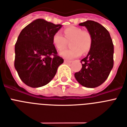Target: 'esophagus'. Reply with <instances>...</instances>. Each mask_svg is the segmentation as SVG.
Wrapping results in <instances>:
<instances>
[{
    "label": "esophagus",
    "mask_w": 127,
    "mask_h": 127,
    "mask_svg": "<svg viewBox=\"0 0 127 127\" xmlns=\"http://www.w3.org/2000/svg\"><path fill=\"white\" fill-rule=\"evenodd\" d=\"M64 63H66V64L71 63H72V61H68V60H64Z\"/></svg>",
    "instance_id": "obj_1"
}]
</instances>
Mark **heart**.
<instances>
[{
	"instance_id": "b5f03b06",
	"label": "heart",
	"mask_w": 127,
	"mask_h": 127,
	"mask_svg": "<svg viewBox=\"0 0 127 127\" xmlns=\"http://www.w3.org/2000/svg\"><path fill=\"white\" fill-rule=\"evenodd\" d=\"M64 38L58 32L53 35L52 42L53 45L59 50L63 49L66 45V40L69 41L68 49H63L59 55L66 59H73L80 57L82 53L89 51L92 45V36L87 31L76 27H70L64 31Z\"/></svg>"
}]
</instances>
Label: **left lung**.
<instances>
[{
	"label": "left lung",
	"instance_id": "8db88e82",
	"mask_svg": "<svg viewBox=\"0 0 127 127\" xmlns=\"http://www.w3.org/2000/svg\"><path fill=\"white\" fill-rule=\"evenodd\" d=\"M92 36L88 54L81 60L82 68L74 76L83 87L95 88L108 78L114 66V44L108 30L97 22L88 20L79 24Z\"/></svg>",
	"mask_w": 127,
	"mask_h": 127
}]
</instances>
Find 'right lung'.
Masks as SVG:
<instances>
[{
    "instance_id": "1",
    "label": "right lung",
    "mask_w": 127,
    "mask_h": 127,
    "mask_svg": "<svg viewBox=\"0 0 127 127\" xmlns=\"http://www.w3.org/2000/svg\"><path fill=\"white\" fill-rule=\"evenodd\" d=\"M61 27L62 25L37 19L19 34L15 45L14 66L28 86L35 88L46 85L63 63L52 42L53 35Z\"/></svg>"
}]
</instances>
